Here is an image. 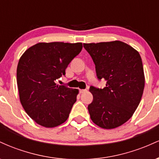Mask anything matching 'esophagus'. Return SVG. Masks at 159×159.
I'll return each instance as SVG.
<instances>
[{"instance_id": "1", "label": "esophagus", "mask_w": 159, "mask_h": 159, "mask_svg": "<svg viewBox=\"0 0 159 159\" xmlns=\"http://www.w3.org/2000/svg\"><path fill=\"white\" fill-rule=\"evenodd\" d=\"M87 90H80V93H84L87 92Z\"/></svg>"}]
</instances>
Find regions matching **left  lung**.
<instances>
[{
	"instance_id": "obj_1",
	"label": "left lung",
	"mask_w": 159,
	"mask_h": 159,
	"mask_svg": "<svg viewBox=\"0 0 159 159\" xmlns=\"http://www.w3.org/2000/svg\"><path fill=\"white\" fill-rule=\"evenodd\" d=\"M84 47L96 65L97 78L106 81L103 89L90 87V119L105 129L119 127L132 117L143 95L145 77L139 52L119 40Z\"/></svg>"
}]
</instances>
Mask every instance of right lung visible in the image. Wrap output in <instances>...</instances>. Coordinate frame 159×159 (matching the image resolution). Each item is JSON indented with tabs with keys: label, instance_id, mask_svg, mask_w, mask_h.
Returning <instances> with one entry per match:
<instances>
[{
	"label": "right lung",
	"instance_id": "obj_1",
	"mask_svg": "<svg viewBox=\"0 0 159 159\" xmlns=\"http://www.w3.org/2000/svg\"><path fill=\"white\" fill-rule=\"evenodd\" d=\"M82 48L81 43H39L20 57L16 73L20 102L28 116L42 126L54 128L68 119L79 90L55 81L65 75Z\"/></svg>",
	"mask_w": 159,
	"mask_h": 159
}]
</instances>
